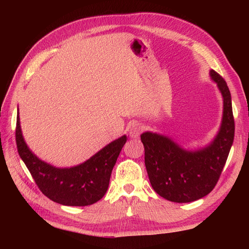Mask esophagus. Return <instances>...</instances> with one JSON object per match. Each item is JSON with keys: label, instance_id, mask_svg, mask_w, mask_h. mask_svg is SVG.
<instances>
[{"label": "esophagus", "instance_id": "obj_1", "mask_svg": "<svg viewBox=\"0 0 249 249\" xmlns=\"http://www.w3.org/2000/svg\"><path fill=\"white\" fill-rule=\"evenodd\" d=\"M143 131V126L140 124H133L132 126L130 127V137L131 138H138L140 136V134Z\"/></svg>", "mask_w": 249, "mask_h": 249}]
</instances>
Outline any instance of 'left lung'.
Returning <instances> with one entry per match:
<instances>
[{"label": "left lung", "mask_w": 249, "mask_h": 249, "mask_svg": "<svg viewBox=\"0 0 249 249\" xmlns=\"http://www.w3.org/2000/svg\"><path fill=\"white\" fill-rule=\"evenodd\" d=\"M210 76L223 97V115L215 139L198 150H186L157 133L141 135L144 163L154 190L173 202H191L214 189L228 160L235 136L231 97L227 82L215 71Z\"/></svg>", "instance_id": "8db88e82"}]
</instances>
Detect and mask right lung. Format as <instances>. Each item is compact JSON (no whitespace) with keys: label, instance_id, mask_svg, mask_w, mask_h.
I'll return each mask as SVG.
<instances>
[{"label":"right lung","instance_id":"obj_1","mask_svg":"<svg viewBox=\"0 0 249 249\" xmlns=\"http://www.w3.org/2000/svg\"><path fill=\"white\" fill-rule=\"evenodd\" d=\"M18 152L39 190L51 200L63 206L84 207L99 201L107 192L113 167L126 136L112 141L86 162L71 168H57L39 160L22 137L17 117Z\"/></svg>","mask_w":249,"mask_h":249}]
</instances>
